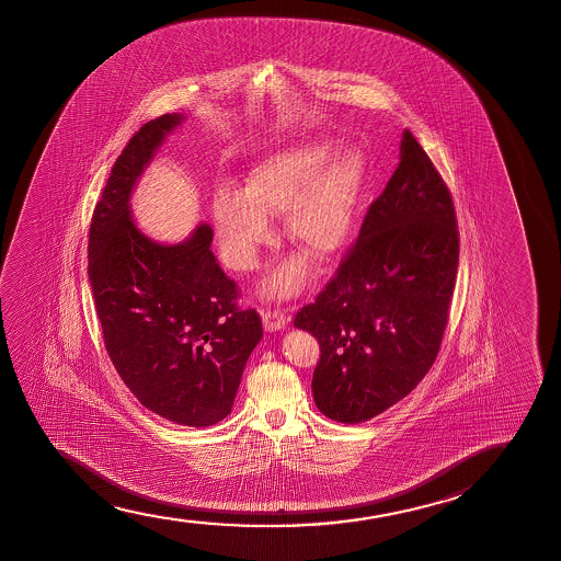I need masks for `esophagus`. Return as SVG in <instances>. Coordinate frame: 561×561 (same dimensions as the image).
Wrapping results in <instances>:
<instances>
[{
    "label": "esophagus",
    "instance_id": "1",
    "mask_svg": "<svg viewBox=\"0 0 561 561\" xmlns=\"http://www.w3.org/2000/svg\"><path fill=\"white\" fill-rule=\"evenodd\" d=\"M287 322H289V316L285 314L284 310H279V308H266L262 312V323H264V330L266 331L284 330Z\"/></svg>",
    "mask_w": 561,
    "mask_h": 561
}]
</instances>
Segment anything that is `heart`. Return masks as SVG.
<instances>
[{
  "label": "heart",
  "mask_w": 561,
  "mask_h": 561,
  "mask_svg": "<svg viewBox=\"0 0 561 561\" xmlns=\"http://www.w3.org/2000/svg\"><path fill=\"white\" fill-rule=\"evenodd\" d=\"M335 153L328 144L293 147L261 162L245 192L218 187L213 216L222 259L233 270H253L270 241L266 218L285 215V233L316 259H328L345 245L360 187V161L346 154L324 167ZM302 259L284 262L270 276L266 291L287 297L305 284Z\"/></svg>",
  "instance_id": "obj_1"
}]
</instances>
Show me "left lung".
<instances>
[{
  "label": "left lung",
  "mask_w": 561,
  "mask_h": 561,
  "mask_svg": "<svg viewBox=\"0 0 561 561\" xmlns=\"http://www.w3.org/2000/svg\"><path fill=\"white\" fill-rule=\"evenodd\" d=\"M458 256L453 195L407 130L356 243L293 322L320 343L312 392L323 415L366 422L414 391L437 360Z\"/></svg>",
  "instance_id": "left-lung-1"
}]
</instances>
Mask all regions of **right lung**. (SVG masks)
<instances>
[{"instance_id": "1", "label": "right lung", "mask_w": 561, "mask_h": 561, "mask_svg": "<svg viewBox=\"0 0 561 561\" xmlns=\"http://www.w3.org/2000/svg\"><path fill=\"white\" fill-rule=\"evenodd\" d=\"M180 123L176 113L149 121L118 154L93 208L88 276L108 358L131 394L169 422L208 427L230 414L262 320L239 308L210 226L159 245L131 220V187Z\"/></svg>"}]
</instances>
